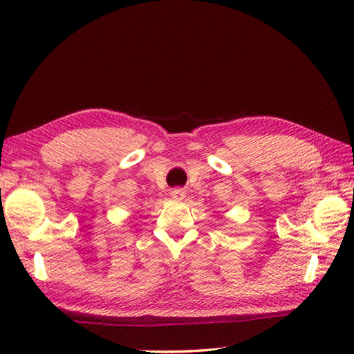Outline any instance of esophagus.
<instances>
[{"instance_id": "esophagus-1", "label": "esophagus", "mask_w": 354, "mask_h": 354, "mask_svg": "<svg viewBox=\"0 0 354 354\" xmlns=\"http://www.w3.org/2000/svg\"><path fill=\"white\" fill-rule=\"evenodd\" d=\"M170 196L173 198V199H184L185 198V190L184 189H181V187H176V189H171L170 190Z\"/></svg>"}]
</instances>
